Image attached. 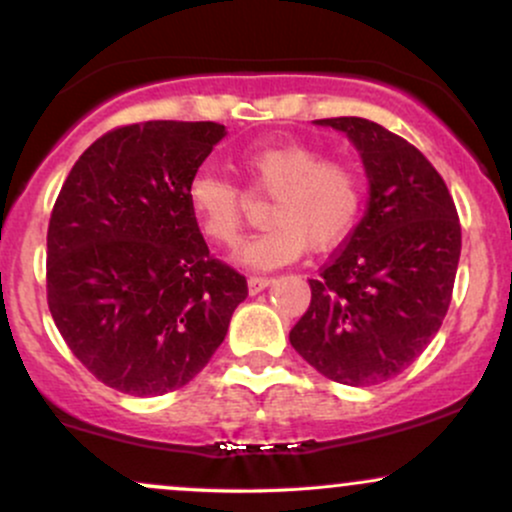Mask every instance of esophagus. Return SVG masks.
Here are the masks:
<instances>
[{
	"label": "esophagus",
	"instance_id": "esophagus-1",
	"mask_svg": "<svg viewBox=\"0 0 512 512\" xmlns=\"http://www.w3.org/2000/svg\"><path fill=\"white\" fill-rule=\"evenodd\" d=\"M272 284V276H264V274H252L248 276V289L250 293H260Z\"/></svg>",
	"mask_w": 512,
	"mask_h": 512
}]
</instances>
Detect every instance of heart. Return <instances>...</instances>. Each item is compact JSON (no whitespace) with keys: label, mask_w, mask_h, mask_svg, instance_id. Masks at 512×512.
<instances>
[{"label":"heart","mask_w":512,"mask_h":512,"mask_svg":"<svg viewBox=\"0 0 512 512\" xmlns=\"http://www.w3.org/2000/svg\"><path fill=\"white\" fill-rule=\"evenodd\" d=\"M236 168L255 199H269V228L238 252L240 262L272 269L305 248L325 252L351 236L366 204V175L344 158H327L308 144H257L243 149ZM187 207L204 236L236 245L250 199L233 180L199 170L185 187Z\"/></svg>","instance_id":"obj_1"}]
</instances>
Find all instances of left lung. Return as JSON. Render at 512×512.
Returning <instances> with one entry per match:
<instances>
[{"mask_svg": "<svg viewBox=\"0 0 512 512\" xmlns=\"http://www.w3.org/2000/svg\"><path fill=\"white\" fill-rule=\"evenodd\" d=\"M361 151L370 202L344 245L308 279L310 305L289 332L317 373L378 385L416 361L450 308L460 216L431 161L378 122L327 117Z\"/></svg>", "mask_w": 512, "mask_h": 512, "instance_id": "8db88e82", "label": "left lung"}]
</instances>
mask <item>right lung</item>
Returning <instances> with one entry per match:
<instances>
[{
	"label": "right lung",
	"mask_w": 512,
	"mask_h": 512,
	"mask_svg": "<svg viewBox=\"0 0 512 512\" xmlns=\"http://www.w3.org/2000/svg\"><path fill=\"white\" fill-rule=\"evenodd\" d=\"M219 122L151 120L98 137L48 226V305L72 354L134 397L178 390L209 363L245 276L209 255L185 187Z\"/></svg>",
	"instance_id": "1"
}]
</instances>
